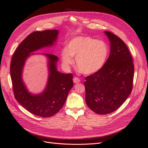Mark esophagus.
<instances>
[{
	"instance_id": "esophagus-1",
	"label": "esophagus",
	"mask_w": 148,
	"mask_h": 148,
	"mask_svg": "<svg viewBox=\"0 0 148 148\" xmlns=\"http://www.w3.org/2000/svg\"><path fill=\"white\" fill-rule=\"evenodd\" d=\"M73 82L74 83H79L80 82V80L78 78V77H74L73 79Z\"/></svg>"
}]
</instances>
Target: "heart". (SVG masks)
Wrapping results in <instances>:
<instances>
[{
    "label": "heart",
    "instance_id": "1",
    "mask_svg": "<svg viewBox=\"0 0 148 148\" xmlns=\"http://www.w3.org/2000/svg\"><path fill=\"white\" fill-rule=\"evenodd\" d=\"M109 54V48L104 41L90 36H77L69 42L62 51L64 64L69 66L73 64L75 56V66L84 74L98 72L105 65Z\"/></svg>",
    "mask_w": 148,
    "mask_h": 148
}]
</instances>
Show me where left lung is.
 Segmentation results:
<instances>
[{
    "label": "left lung",
    "instance_id": "8db88e82",
    "mask_svg": "<svg viewBox=\"0 0 148 148\" xmlns=\"http://www.w3.org/2000/svg\"><path fill=\"white\" fill-rule=\"evenodd\" d=\"M110 42V56L98 72L86 77V103L93 112L106 114L125 102L133 89L134 65L126 44L114 34L105 31Z\"/></svg>",
    "mask_w": 148,
    "mask_h": 148
}]
</instances>
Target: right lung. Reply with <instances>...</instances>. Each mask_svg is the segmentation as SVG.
Returning <instances> with one entry per match:
<instances>
[{"mask_svg":"<svg viewBox=\"0 0 148 148\" xmlns=\"http://www.w3.org/2000/svg\"><path fill=\"white\" fill-rule=\"evenodd\" d=\"M58 32L55 29L31 33L18 45L11 62L10 74L15 98L27 111L44 118L54 115L63 107L70 89L73 87V75L58 71L56 64L58 58L52 54H45L49 60L48 83L42 94L34 95L27 91L23 82L22 71L30 53L52 45Z\"/></svg>","mask_w":148,"mask_h":148,"instance_id":"1","label":"right lung"}]
</instances>
